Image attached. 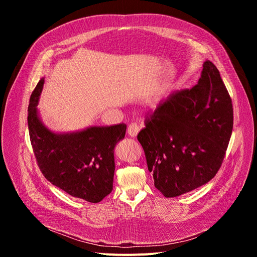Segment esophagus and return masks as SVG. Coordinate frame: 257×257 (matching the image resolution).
<instances>
[{
  "mask_svg": "<svg viewBox=\"0 0 257 257\" xmlns=\"http://www.w3.org/2000/svg\"><path fill=\"white\" fill-rule=\"evenodd\" d=\"M139 132V125L137 123H131L130 125L127 126V134L131 137H135Z\"/></svg>",
  "mask_w": 257,
  "mask_h": 257,
  "instance_id": "obj_1",
  "label": "esophagus"
}]
</instances>
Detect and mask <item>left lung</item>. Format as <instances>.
I'll return each mask as SVG.
<instances>
[{"instance_id":"obj_1","label":"left lung","mask_w":257,"mask_h":257,"mask_svg":"<svg viewBox=\"0 0 257 257\" xmlns=\"http://www.w3.org/2000/svg\"><path fill=\"white\" fill-rule=\"evenodd\" d=\"M234 124L231 98L211 61L200 78L148 112L137 135L154 186L177 197L204 185L219 172Z\"/></svg>"}]
</instances>
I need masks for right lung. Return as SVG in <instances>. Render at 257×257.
<instances>
[{"instance_id": "1", "label": "right lung", "mask_w": 257, "mask_h": 257, "mask_svg": "<svg viewBox=\"0 0 257 257\" xmlns=\"http://www.w3.org/2000/svg\"><path fill=\"white\" fill-rule=\"evenodd\" d=\"M44 79L30 97L28 125L31 145L41 172L69 195L99 203L112 191L116 143L125 136L124 123L91 126L71 134H56L38 118L36 106Z\"/></svg>"}]
</instances>
